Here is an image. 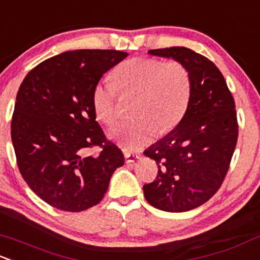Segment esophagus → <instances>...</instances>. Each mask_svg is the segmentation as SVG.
I'll list each match as a JSON object with an SVG mask.
<instances>
[{
    "mask_svg": "<svg viewBox=\"0 0 260 260\" xmlns=\"http://www.w3.org/2000/svg\"><path fill=\"white\" fill-rule=\"evenodd\" d=\"M124 158H125V162H127V163H132V162H135V160L141 159V155L137 154V153L124 152Z\"/></svg>",
    "mask_w": 260,
    "mask_h": 260,
    "instance_id": "34e87169",
    "label": "esophagus"
}]
</instances>
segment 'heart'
Returning <instances> with one entry per match:
<instances>
[{"mask_svg": "<svg viewBox=\"0 0 260 260\" xmlns=\"http://www.w3.org/2000/svg\"><path fill=\"white\" fill-rule=\"evenodd\" d=\"M113 76L116 83L103 78L95 84L92 103L98 121L112 125L118 119L119 92L137 95L133 108L137 118L112 132L124 148H142L157 131L171 132L183 119L192 95V78L182 62L137 57L119 64Z\"/></svg>", "mask_w": 260, "mask_h": 260, "instance_id": "obj_1", "label": "heart"}]
</instances>
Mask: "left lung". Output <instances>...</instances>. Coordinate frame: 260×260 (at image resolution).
I'll use <instances>...</instances> for the list:
<instances>
[{
  "label": "left lung",
  "mask_w": 260,
  "mask_h": 260,
  "mask_svg": "<svg viewBox=\"0 0 260 260\" xmlns=\"http://www.w3.org/2000/svg\"><path fill=\"white\" fill-rule=\"evenodd\" d=\"M188 68L189 106L179 124L144 154L158 173L143 185L147 202L166 212H185L209 201L222 185L238 139L234 98L218 67L187 47L151 50Z\"/></svg>",
  "instance_id": "obj_1"
}]
</instances>
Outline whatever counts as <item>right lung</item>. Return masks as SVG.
<instances>
[{
  "label": "right lung",
  "mask_w": 260,
  "mask_h": 260,
  "mask_svg": "<svg viewBox=\"0 0 260 260\" xmlns=\"http://www.w3.org/2000/svg\"><path fill=\"white\" fill-rule=\"evenodd\" d=\"M128 56L116 50H77L32 68L20 86L11 121L18 169L42 201L82 212L102 201L124 165L121 149L95 121L92 94L109 68ZM100 146V156H87Z\"/></svg>",
  "instance_id": "right-lung-1"
}]
</instances>
